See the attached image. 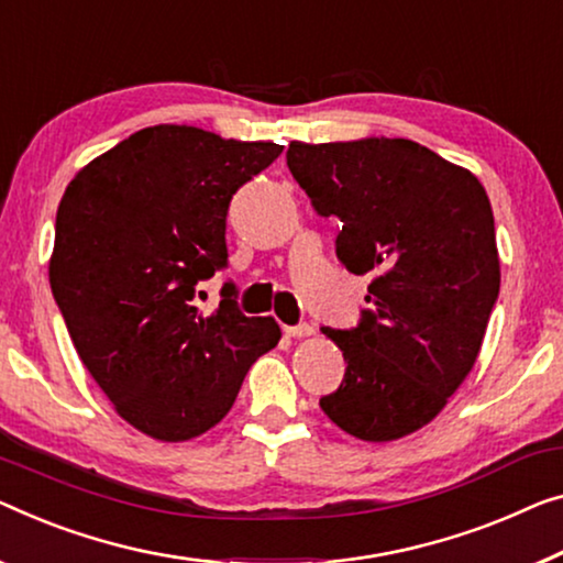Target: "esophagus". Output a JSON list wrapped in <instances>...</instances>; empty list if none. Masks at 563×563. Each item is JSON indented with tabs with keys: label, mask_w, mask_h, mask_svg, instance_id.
Wrapping results in <instances>:
<instances>
[{
	"label": "esophagus",
	"mask_w": 563,
	"mask_h": 563,
	"mask_svg": "<svg viewBox=\"0 0 563 563\" xmlns=\"http://www.w3.org/2000/svg\"><path fill=\"white\" fill-rule=\"evenodd\" d=\"M288 335H292V339H308V335H313L316 329L310 323H298V325H285L283 329Z\"/></svg>",
	"instance_id": "obj_1"
}]
</instances>
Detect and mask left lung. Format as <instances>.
Here are the masks:
<instances>
[{
	"label": "left lung",
	"mask_w": 563,
	"mask_h": 563,
	"mask_svg": "<svg viewBox=\"0 0 563 563\" xmlns=\"http://www.w3.org/2000/svg\"><path fill=\"white\" fill-rule=\"evenodd\" d=\"M288 169L316 212L343 224L346 271L372 275L362 323L323 329L346 374L321 409L364 442L407 438L481 354L500 290L490 199L473 172L409 139L292 141Z\"/></svg>",
	"instance_id": "obj_1"
}]
</instances>
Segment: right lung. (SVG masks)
Instances as JSON below:
<instances>
[{
  "mask_svg": "<svg viewBox=\"0 0 563 563\" xmlns=\"http://www.w3.org/2000/svg\"><path fill=\"white\" fill-rule=\"evenodd\" d=\"M280 151L148 125L82 166L57 207L49 288L73 346L119 417L158 442L222 422L250 366L278 346L275 318L242 316L232 285L209 316L191 298L228 265L232 195Z\"/></svg>",
  "mask_w": 563,
  "mask_h": 563,
  "instance_id": "right-lung-1",
  "label": "right lung"
}]
</instances>
